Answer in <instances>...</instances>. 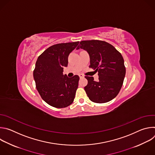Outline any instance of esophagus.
<instances>
[{"label": "esophagus", "instance_id": "esophagus-1", "mask_svg": "<svg viewBox=\"0 0 155 155\" xmlns=\"http://www.w3.org/2000/svg\"><path fill=\"white\" fill-rule=\"evenodd\" d=\"M79 77H80V78H84V76L83 74H79Z\"/></svg>", "mask_w": 155, "mask_h": 155}]
</instances>
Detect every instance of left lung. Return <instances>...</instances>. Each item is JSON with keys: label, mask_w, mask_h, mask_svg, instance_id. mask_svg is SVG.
Listing matches in <instances>:
<instances>
[{"label": "left lung", "mask_w": 155, "mask_h": 155, "mask_svg": "<svg viewBox=\"0 0 155 155\" xmlns=\"http://www.w3.org/2000/svg\"><path fill=\"white\" fill-rule=\"evenodd\" d=\"M77 50L86 51L90 58V68L98 72L99 80L86 76L87 84L84 90L89 99L96 103H105L119 93L126 74L124 59L121 53L110 43L101 40H84Z\"/></svg>", "instance_id": "8db88e82"}]
</instances>
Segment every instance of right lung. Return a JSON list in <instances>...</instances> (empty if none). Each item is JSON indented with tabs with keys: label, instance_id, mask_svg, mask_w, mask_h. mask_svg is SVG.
<instances>
[{
	"label": "right lung",
	"instance_id": "obj_1",
	"mask_svg": "<svg viewBox=\"0 0 155 155\" xmlns=\"http://www.w3.org/2000/svg\"><path fill=\"white\" fill-rule=\"evenodd\" d=\"M78 43L56 44L43 51L37 60L34 71L36 88L42 99L52 107L64 108L74 102L80 78L64 75L63 69L68 66V56Z\"/></svg>",
	"mask_w": 155,
	"mask_h": 155
}]
</instances>
